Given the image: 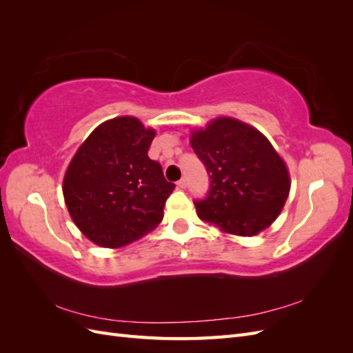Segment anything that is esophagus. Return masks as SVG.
I'll return each mask as SVG.
<instances>
[{
    "label": "esophagus",
    "mask_w": 353,
    "mask_h": 353,
    "mask_svg": "<svg viewBox=\"0 0 353 353\" xmlns=\"http://www.w3.org/2000/svg\"><path fill=\"white\" fill-rule=\"evenodd\" d=\"M176 185L179 187V188H185L187 187V178H181L178 183H176Z\"/></svg>",
    "instance_id": "34e87169"
}]
</instances>
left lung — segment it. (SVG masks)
I'll use <instances>...</instances> for the list:
<instances>
[{
  "label": "left lung",
  "mask_w": 353,
  "mask_h": 353,
  "mask_svg": "<svg viewBox=\"0 0 353 353\" xmlns=\"http://www.w3.org/2000/svg\"><path fill=\"white\" fill-rule=\"evenodd\" d=\"M191 147L210 179L206 197L194 200L199 218L237 236L270 227L290 191L288 170L271 143L249 125L219 117L193 132Z\"/></svg>",
  "instance_id": "obj_1"
}]
</instances>
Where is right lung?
<instances>
[{"label":"right lung","instance_id":"obj_1","mask_svg":"<svg viewBox=\"0 0 353 353\" xmlns=\"http://www.w3.org/2000/svg\"><path fill=\"white\" fill-rule=\"evenodd\" d=\"M156 132L135 117L101 123L66 170L63 194L73 222L103 248H122L153 230L175 184L148 157Z\"/></svg>","mask_w":353,"mask_h":353}]
</instances>
